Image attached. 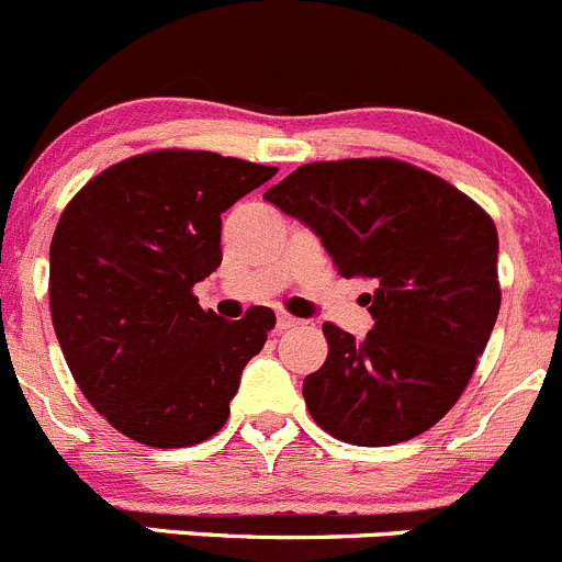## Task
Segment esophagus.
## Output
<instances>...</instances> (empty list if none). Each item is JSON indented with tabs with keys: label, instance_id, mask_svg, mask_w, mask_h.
<instances>
[{
	"label": "esophagus",
	"instance_id": "esophagus-1",
	"mask_svg": "<svg viewBox=\"0 0 562 562\" xmlns=\"http://www.w3.org/2000/svg\"><path fill=\"white\" fill-rule=\"evenodd\" d=\"M278 330H290V328H297V325H301V319L297 317H292V314H286V312H281L278 314Z\"/></svg>",
	"mask_w": 562,
	"mask_h": 562
}]
</instances>
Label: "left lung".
I'll return each instance as SVG.
<instances>
[{"label":"left lung","instance_id":"left-lung-1","mask_svg":"<svg viewBox=\"0 0 562 562\" xmlns=\"http://www.w3.org/2000/svg\"><path fill=\"white\" fill-rule=\"evenodd\" d=\"M265 198L317 232L339 276L375 284L364 341L323 325L328 358L303 381L312 419L356 447L430 430L461 400L499 314L488 212L392 157L301 165Z\"/></svg>","mask_w":562,"mask_h":562}]
</instances>
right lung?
I'll use <instances>...</instances> for the list:
<instances>
[{"instance_id":"right-lung-1","label":"right lung","mask_w":562,"mask_h":562,"mask_svg":"<svg viewBox=\"0 0 562 562\" xmlns=\"http://www.w3.org/2000/svg\"><path fill=\"white\" fill-rule=\"evenodd\" d=\"M278 173L215 151L154 148L68 201L49 248L57 341L85 400L146 447H192L228 419L276 314L226 323L192 286L221 267V212Z\"/></svg>"}]
</instances>
